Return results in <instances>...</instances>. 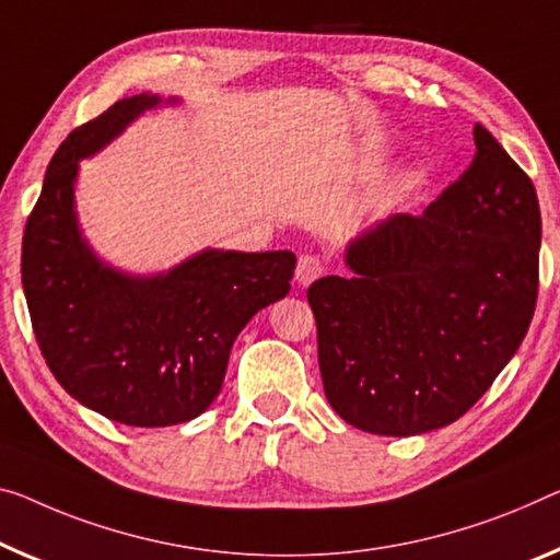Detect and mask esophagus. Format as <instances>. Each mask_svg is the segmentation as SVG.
I'll return each instance as SVG.
<instances>
[{
	"label": "esophagus",
	"instance_id": "esophagus-1",
	"mask_svg": "<svg viewBox=\"0 0 560 560\" xmlns=\"http://www.w3.org/2000/svg\"><path fill=\"white\" fill-rule=\"evenodd\" d=\"M325 272V262L320 260L317 255H300L298 260V268H295V280L300 285H310V282H315L320 275Z\"/></svg>",
	"mask_w": 560,
	"mask_h": 560
}]
</instances>
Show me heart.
Segmentation results:
<instances>
[{"label": "heart", "instance_id": "1", "mask_svg": "<svg viewBox=\"0 0 560 560\" xmlns=\"http://www.w3.org/2000/svg\"><path fill=\"white\" fill-rule=\"evenodd\" d=\"M418 183H420V175H412V177L408 179V185H410V187H412V185H418Z\"/></svg>", "mask_w": 560, "mask_h": 560}]
</instances>
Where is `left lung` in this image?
Returning a JSON list of instances; mask_svg holds the SVG:
<instances>
[{
    "mask_svg": "<svg viewBox=\"0 0 560 560\" xmlns=\"http://www.w3.org/2000/svg\"><path fill=\"white\" fill-rule=\"evenodd\" d=\"M476 158L423 214L352 240L350 278L307 290L332 410L365 433L418 435L476 406L526 338L538 298L536 187L483 125Z\"/></svg>",
    "mask_w": 560,
    "mask_h": 560,
    "instance_id": "1",
    "label": "left lung"
}]
</instances>
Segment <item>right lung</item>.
Returning <instances> with one entry per match:
<instances>
[{
	"instance_id": "1",
	"label": "right lung",
	"mask_w": 560,
	"mask_h": 560,
	"mask_svg": "<svg viewBox=\"0 0 560 560\" xmlns=\"http://www.w3.org/2000/svg\"><path fill=\"white\" fill-rule=\"evenodd\" d=\"M158 105L160 94H135L72 130L22 237V288L51 375L82 406L137 428L208 410L232 342L257 310L288 295L295 270L288 250H202L170 272L135 278L92 253L74 214L80 160Z\"/></svg>"
}]
</instances>
